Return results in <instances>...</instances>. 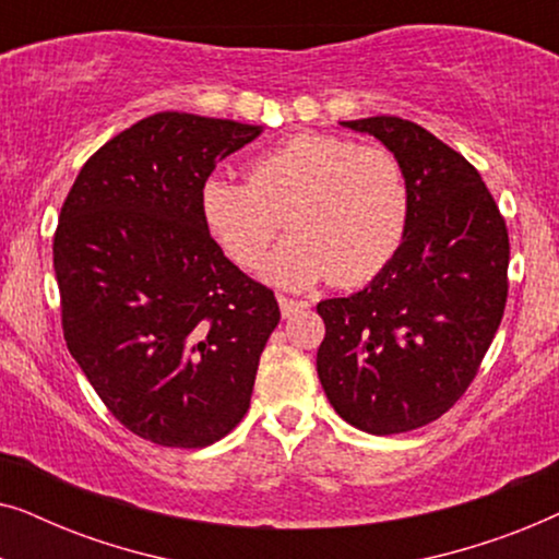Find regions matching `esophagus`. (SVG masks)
Segmentation results:
<instances>
[{"mask_svg": "<svg viewBox=\"0 0 559 559\" xmlns=\"http://www.w3.org/2000/svg\"><path fill=\"white\" fill-rule=\"evenodd\" d=\"M277 302H280L282 318H293V316H297V312H302L305 308H308V302L305 300H293V297H285V295H280Z\"/></svg>", "mask_w": 559, "mask_h": 559, "instance_id": "1", "label": "esophagus"}]
</instances>
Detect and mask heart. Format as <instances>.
Masks as SVG:
<instances>
[{"label": "heart", "instance_id": "b5f03b06", "mask_svg": "<svg viewBox=\"0 0 559 559\" xmlns=\"http://www.w3.org/2000/svg\"><path fill=\"white\" fill-rule=\"evenodd\" d=\"M201 216L243 270H254L282 231L293 236L266 259L264 280L302 289L331 277L356 287L377 277L402 247L409 182L394 152L346 136L300 132L251 163L249 182L211 175Z\"/></svg>", "mask_w": 559, "mask_h": 559}]
</instances>
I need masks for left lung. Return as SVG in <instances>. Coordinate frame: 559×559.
I'll list each match as a JSON object with an SVG mask.
<instances>
[{
    "label": "left lung",
    "mask_w": 559,
    "mask_h": 559,
    "mask_svg": "<svg viewBox=\"0 0 559 559\" xmlns=\"http://www.w3.org/2000/svg\"><path fill=\"white\" fill-rule=\"evenodd\" d=\"M377 136L409 182L402 247L369 285L318 302V377L348 425L371 435L430 425L465 394L499 331L509 234L476 167L415 121H341Z\"/></svg>",
    "instance_id": "1"
}]
</instances>
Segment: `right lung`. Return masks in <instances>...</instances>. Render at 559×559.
Listing matches in <instances>:
<instances>
[{
	"label": "right lung",
	"instance_id": "add662e5",
	"mask_svg": "<svg viewBox=\"0 0 559 559\" xmlns=\"http://www.w3.org/2000/svg\"><path fill=\"white\" fill-rule=\"evenodd\" d=\"M262 127L159 111L81 167L52 239L68 350L114 417L163 448H205L247 415L280 323L270 287L201 216L216 163Z\"/></svg>",
	"mask_w": 559,
	"mask_h": 559
}]
</instances>
